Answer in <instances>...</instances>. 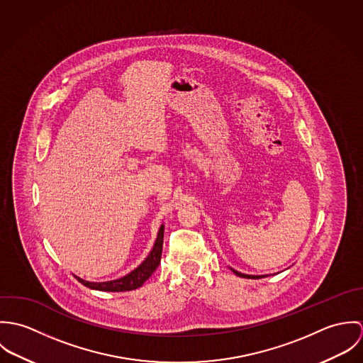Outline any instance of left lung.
I'll return each instance as SVG.
<instances>
[{
	"mask_svg": "<svg viewBox=\"0 0 363 363\" xmlns=\"http://www.w3.org/2000/svg\"><path fill=\"white\" fill-rule=\"evenodd\" d=\"M230 269L235 272V275H238V277H240V278H247V279H259V278L268 277V275H249V274H242V272H239V271H236V269H233V268H230Z\"/></svg>",
	"mask_w": 363,
	"mask_h": 363,
	"instance_id": "1",
	"label": "left lung"
}]
</instances>
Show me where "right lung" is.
<instances>
[{"label":"right lung","instance_id":"obj_1","mask_svg":"<svg viewBox=\"0 0 363 363\" xmlns=\"http://www.w3.org/2000/svg\"><path fill=\"white\" fill-rule=\"evenodd\" d=\"M163 230L164 226L160 225L155 243L152 250L150 252L148 257L144 259L135 269H133L130 274L106 282H89L75 275V278L85 286L95 289V291H104V292H125L133 291L144 285V282L154 274L157 265L160 264V256H162V246H163Z\"/></svg>","mask_w":363,"mask_h":363}]
</instances>
